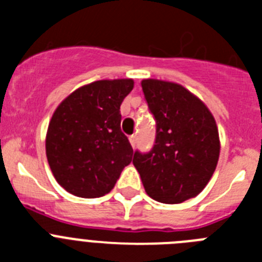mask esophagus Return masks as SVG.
Listing matches in <instances>:
<instances>
[{"mask_svg":"<svg viewBox=\"0 0 262 262\" xmlns=\"http://www.w3.org/2000/svg\"><path fill=\"white\" fill-rule=\"evenodd\" d=\"M136 140H138L136 135L129 136V143H131V145H133V147H135V145H136Z\"/></svg>","mask_w":262,"mask_h":262,"instance_id":"1","label":"esophagus"}]
</instances>
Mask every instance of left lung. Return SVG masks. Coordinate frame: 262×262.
Returning <instances> with one entry per match:
<instances>
[{
    "label": "left lung",
    "instance_id": "left-lung-1",
    "mask_svg": "<svg viewBox=\"0 0 262 262\" xmlns=\"http://www.w3.org/2000/svg\"><path fill=\"white\" fill-rule=\"evenodd\" d=\"M142 88L156 138L149 152L135 151L133 164L152 200L181 203L198 195L216 168V123L205 103L181 85L148 78Z\"/></svg>",
    "mask_w": 262,
    "mask_h": 262
}]
</instances>
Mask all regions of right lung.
I'll use <instances>...</instances> for the list:
<instances>
[{"label":"right lung","instance_id":"add662e5","mask_svg":"<svg viewBox=\"0 0 262 262\" xmlns=\"http://www.w3.org/2000/svg\"><path fill=\"white\" fill-rule=\"evenodd\" d=\"M131 78L101 80L75 90L55 110L46 154L56 181L81 198H98L117 184L134 149L120 131V105Z\"/></svg>","mask_w":262,"mask_h":262}]
</instances>
